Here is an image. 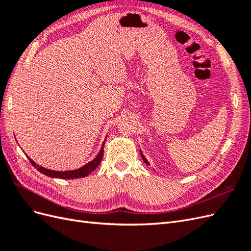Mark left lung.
<instances>
[{"instance_id":"left-lung-1","label":"left lung","mask_w":251,"mask_h":251,"mask_svg":"<svg viewBox=\"0 0 251 251\" xmlns=\"http://www.w3.org/2000/svg\"><path fill=\"white\" fill-rule=\"evenodd\" d=\"M140 155H141V158H142V160H143V162L146 163V164H148V165H150V162L147 160V158L143 156V154H142V151H141V150H140Z\"/></svg>"}]
</instances>
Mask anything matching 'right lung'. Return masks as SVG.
Masks as SVG:
<instances>
[{"label":"right lung","instance_id":"add662e5","mask_svg":"<svg viewBox=\"0 0 251 251\" xmlns=\"http://www.w3.org/2000/svg\"><path fill=\"white\" fill-rule=\"evenodd\" d=\"M105 139H107V136H105ZM105 139L104 141L102 142L101 144V148L100 150V153H98L96 155V157L93 159L92 161L88 162L87 164H85L83 166H81V168L79 169H76V170H71V171H53V170H49V169H46V168H43V166L39 165L37 163H35L31 158L28 157L27 158L29 159L30 163H31L34 168L41 172L42 174L46 175V176L48 177H51V178H59V179H76V178H83V177H87L89 174L92 173L98 165H100V161H101V158H102V155H103V146H104V142H105Z\"/></svg>","mask_w":251,"mask_h":251}]
</instances>
